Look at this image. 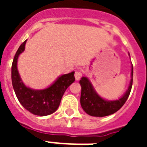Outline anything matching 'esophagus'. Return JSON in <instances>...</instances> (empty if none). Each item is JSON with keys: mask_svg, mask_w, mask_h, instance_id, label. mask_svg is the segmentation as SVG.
<instances>
[{"mask_svg": "<svg viewBox=\"0 0 147 147\" xmlns=\"http://www.w3.org/2000/svg\"><path fill=\"white\" fill-rule=\"evenodd\" d=\"M82 76H83V72L80 70L76 71L75 72V78H76V80H80V78L82 77Z\"/></svg>", "mask_w": 147, "mask_h": 147, "instance_id": "esophagus-1", "label": "esophagus"}]
</instances>
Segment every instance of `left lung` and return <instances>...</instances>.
<instances>
[{
  "mask_svg": "<svg viewBox=\"0 0 147 147\" xmlns=\"http://www.w3.org/2000/svg\"><path fill=\"white\" fill-rule=\"evenodd\" d=\"M130 56V55H129ZM133 81V66L131 65V80L129 86L120 98L114 101H108L98 94L87 77L83 76L80 81L81 85L80 104L86 113L92 117H102L115 113L126 102L131 90Z\"/></svg>",
  "mask_w": 147,
  "mask_h": 147,
  "instance_id": "8db88e82",
  "label": "left lung"
}]
</instances>
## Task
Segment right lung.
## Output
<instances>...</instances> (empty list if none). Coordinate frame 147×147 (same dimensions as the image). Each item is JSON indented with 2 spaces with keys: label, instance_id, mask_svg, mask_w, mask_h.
Masks as SVG:
<instances>
[{
  "label": "right lung",
  "instance_id": "add662e5",
  "mask_svg": "<svg viewBox=\"0 0 147 147\" xmlns=\"http://www.w3.org/2000/svg\"><path fill=\"white\" fill-rule=\"evenodd\" d=\"M26 42L27 40L19 47L12 61L11 82L13 89L19 102L30 113L40 117L50 115L57 109L65 90L75 81V71L58 77L51 86L45 89L33 90L27 87L23 83L17 69L18 57L24 51Z\"/></svg>",
  "mask_w": 147,
  "mask_h": 147
}]
</instances>
